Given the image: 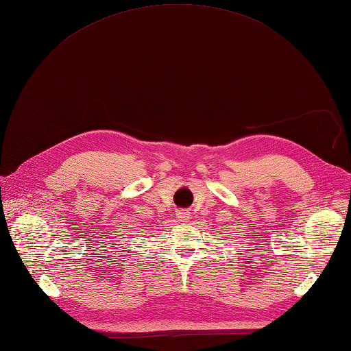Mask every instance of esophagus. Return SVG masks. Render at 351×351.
<instances>
[{"label":"esophagus","instance_id":"34e87169","mask_svg":"<svg viewBox=\"0 0 351 351\" xmlns=\"http://www.w3.org/2000/svg\"><path fill=\"white\" fill-rule=\"evenodd\" d=\"M176 219H178V223H181V224L189 223L190 213H189V210H178V213H176Z\"/></svg>","mask_w":351,"mask_h":351}]
</instances>
